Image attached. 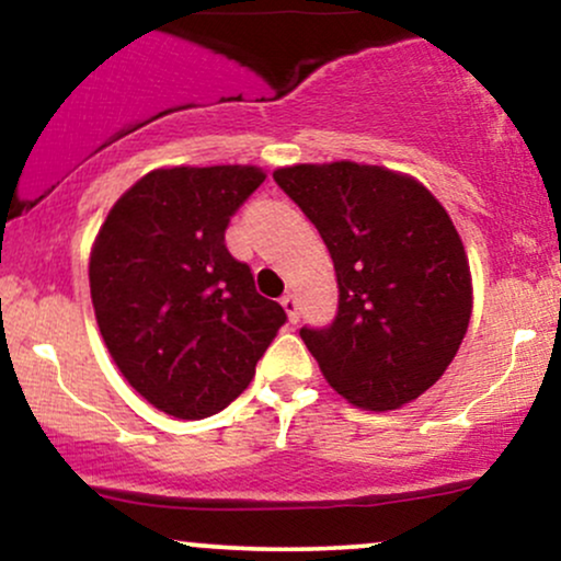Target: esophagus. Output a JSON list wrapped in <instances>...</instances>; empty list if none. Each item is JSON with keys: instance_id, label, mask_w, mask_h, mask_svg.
<instances>
[{"instance_id": "obj_1", "label": "esophagus", "mask_w": 561, "mask_h": 561, "mask_svg": "<svg viewBox=\"0 0 561 561\" xmlns=\"http://www.w3.org/2000/svg\"><path fill=\"white\" fill-rule=\"evenodd\" d=\"M282 306H285V311H287V317H289V321H298V317H300V311H298V298H295L293 293H287L285 298H282Z\"/></svg>"}]
</instances>
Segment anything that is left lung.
Wrapping results in <instances>:
<instances>
[{"mask_svg": "<svg viewBox=\"0 0 561 561\" xmlns=\"http://www.w3.org/2000/svg\"><path fill=\"white\" fill-rule=\"evenodd\" d=\"M337 274L330 327L300 337L340 396L369 411L420 398L454 362L472 313L465 244L414 179L340 160L274 171Z\"/></svg>", "mask_w": 561, "mask_h": 561, "instance_id": "8db88e82", "label": "left lung"}]
</instances>
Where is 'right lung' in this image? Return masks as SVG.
<instances>
[{"label":"right lung","instance_id":"1","mask_svg":"<svg viewBox=\"0 0 561 561\" xmlns=\"http://www.w3.org/2000/svg\"><path fill=\"white\" fill-rule=\"evenodd\" d=\"M263 179L253 165L152 171L113 205L94 242L102 340L128 385L179 420L227 409L287 321L224 240Z\"/></svg>","mask_w":561,"mask_h":561}]
</instances>
